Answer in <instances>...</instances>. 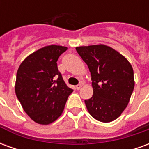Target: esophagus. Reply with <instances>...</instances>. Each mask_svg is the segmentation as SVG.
Listing matches in <instances>:
<instances>
[{
    "label": "esophagus",
    "instance_id": "34e87169",
    "mask_svg": "<svg viewBox=\"0 0 149 149\" xmlns=\"http://www.w3.org/2000/svg\"><path fill=\"white\" fill-rule=\"evenodd\" d=\"M81 87H82V84H77V85L76 86V88H77V90H79V89H81Z\"/></svg>",
    "mask_w": 149,
    "mask_h": 149
}]
</instances>
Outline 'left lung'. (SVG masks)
<instances>
[{
	"label": "left lung",
	"mask_w": 149,
	"mask_h": 149,
	"mask_svg": "<svg viewBox=\"0 0 149 149\" xmlns=\"http://www.w3.org/2000/svg\"><path fill=\"white\" fill-rule=\"evenodd\" d=\"M92 76L93 95L85 100L88 111L104 123L113 121L128 106L134 89L133 69L124 56L103 44L76 47Z\"/></svg>",
	"instance_id": "left-lung-1"
}]
</instances>
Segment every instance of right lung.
Segmentation results:
<instances>
[{"label":"right lung","instance_id":"obj_1","mask_svg":"<svg viewBox=\"0 0 149 149\" xmlns=\"http://www.w3.org/2000/svg\"><path fill=\"white\" fill-rule=\"evenodd\" d=\"M67 49L45 46L28 56L18 68L15 93L24 112L37 124L56 120L73 91L65 84L56 64Z\"/></svg>","mask_w":149,"mask_h":149}]
</instances>
